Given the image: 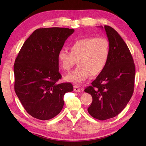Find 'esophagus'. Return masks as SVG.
<instances>
[{"label":"esophagus","instance_id":"34e87169","mask_svg":"<svg viewBox=\"0 0 146 146\" xmlns=\"http://www.w3.org/2000/svg\"><path fill=\"white\" fill-rule=\"evenodd\" d=\"M74 91L76 92H80V91H81V89L80 88L79 86L75 85L74 86Z\"/></svg>","mask_w":146,"mask_h":146}]
</instances>
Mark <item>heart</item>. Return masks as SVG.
<instances>
[{
	"instance_id": "b5f03b06",
	"label": "heart",
	"mask_w": 146,
	"mask_h": 146,
	"mask_svg": "<svg viewBox=\"0 0 146 146\" xmlns=\"http://www.w3.org/2000/svg\"><path fill=\"white\" fill-rule=\"evenodd\" d=\"M58 51L57 60L61 69L69 71L77 62L78 66L66 76L67 81L80 84L90 75H98L106 66L110 54L108 40L104 37H89L77 39Z\"/></svg>"
}]
</instances>
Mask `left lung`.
I'll return each mask as SVG.
<instances>
[{
    "mask_svg": "<svg viewBox=\"0 0 146 146\" xmlns=\"http://www.w3.org/2000/svg\"><path fill=\"white\" fill-rule=\"evenodd\" d=\"M104 29L110 46L109 60L92 85L85 89L93 99L88 113L100 120L115 117L126 107L134 93L135 75L134 60L124 41L111 27L105 26Z\"/></svg>",
    "mask_w": 146,
    "mask_h": 146,
    "instance_id": "8db88e82",
    "label": "left lung"
}]
</instances>
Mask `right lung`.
Returning <instances> with one entry per match:
<instances>
[{"mask_svg":"<svg viewBox=\"0 0 146 146\" xmlns=\"http://www.w3.org/2000/svg\"><path fill=\"white\" fill-rule=\"evenodd\" d=\"M75 30L62 27L35 30L22 46L14 64V90L24 109L32 117L46 120L56 116L64 105L63 97L73 90L61 78L58 51Z\"/></svg>","mask_w":146,"mask_h":146,"instance_id":"right-lung-1","label":"right lung"}]
</instances>
